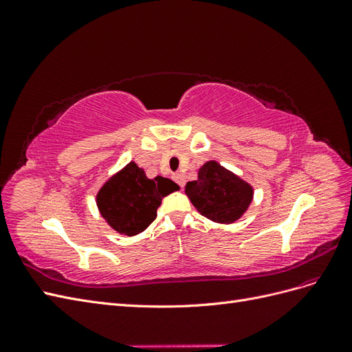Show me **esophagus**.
I'll list each match as a JSON object with an SVG mask.
<instances>
[{"instance_id": "obj_1", "label": "esophagus", "mask_w": 352, "mask_h": 352, "mask_svg": "<svg viewBox=\"0 0 352 352\" xmlns=\"http://www.w3.org/2000/svg\"><path fill=\"white\" fill-rule=\"evenodd\" d=\"M173 179L176 180L177 185H179L180 188H184V186H185V176H184V175H180V173H175V175H173Z\"/></svg>"}]
</instances>
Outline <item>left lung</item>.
I'll return each mask as SVG.
<instances>
[{"mask_svg":"<svg viewBox=\"0 0 352 352\" xmlns=\"http://www.w3.org/2000/svg\"><path fill=\"white\" fill-rule=\"evenodd\" d=\"M185 194L202 216L230 225L248 210L254 189L243 179L211 160L199 167L197 180L186 184Z\"/></svg>","mask_w":352,"mask_h":352,"instance_id":"obj_1","label":"left lung"}]
</instances>
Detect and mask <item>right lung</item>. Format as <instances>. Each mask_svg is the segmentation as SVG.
Listing matches in <instances>:
<instances>
[{"mask_svg": "<svg viewBox=\"0 0 352 352\" xmlns=\"http://www.w3.org/2000/svg\"><path fill=\"white\" fill-rule=\"evenodd\" d=\"M177 189L172 179H148L144 168L131 162L100 188L97 207L113 230L135 236L155 220L162 199Z\"/></svg>", "mask_w": 352, "mask_h": 352, "instance_id": "add662e5", "label": "right lung"}]
</instances>
